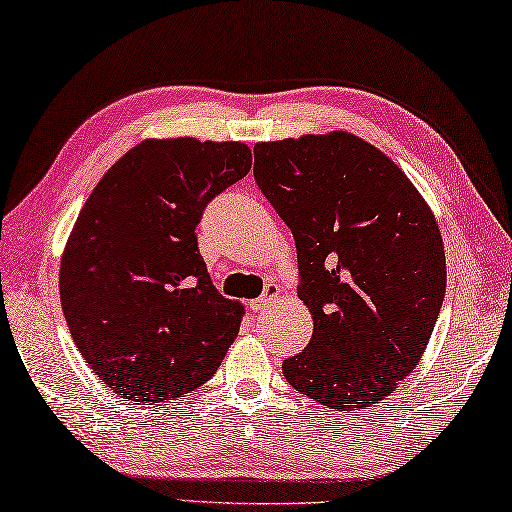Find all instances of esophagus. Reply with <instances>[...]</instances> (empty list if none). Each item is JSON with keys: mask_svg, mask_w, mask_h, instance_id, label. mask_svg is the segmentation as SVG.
Instances as JSON below:
<instances>
[{"mask_svg": "<svg viewBox=\"0 0 512 512\" xmlns=\"http://www.w3.org/2000/svg\"><path fill=\"white\" fill-rule=\"evenodd\" d=\"M277 293H280V288H277V284H268V286H266V293H264L262 297H257V300L250 302V311H253V313H262V311L266 309V306L275 300Z\"/></svg>", "mask_w": 512, "mask_h": 512, "instance_id": "obj_1", "label": "esophagus"}]
</instances>
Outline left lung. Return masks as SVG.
<instances>
[{
	"label": "left lung",
	"mask_w": 512,
	"mask_h": 512,
	"mask_svg": "<svg viewBox=\"0 0 512 512\" xmlns=\"http://www.w3.org/2000/svg\"><path fill=\"white\" fill-rule=\"evenodd\" d=\"M255 181L291 228L313 315L284 360L297 392L336 412L383 401L421 360L445 295L439 224L389 156L349 132L255 145Z\"/></svg>",
	"instance_id": "obj_1"
}]
</instances>
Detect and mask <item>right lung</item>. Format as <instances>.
Masks as SVG:
<instances>
[{
    "label": "right lung",
    "instance_id": "1",
    "mask_svg": "<svg viewBox=\"0 0 512 512\" xmlns=\"http://www.w3.org/2000/svg\"><path fill=\"white\" fill-rule=\"evenodd\" d=\"M253 165L246 143L147 138L89 194L60 262V302L94 374L134 403L174 401L215 376L244 306L212 286L203 208Z\"/></svg>",
    "mask_w": 512,
    "mask_h": 512
}]
</instances>
